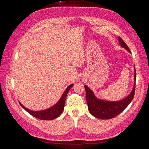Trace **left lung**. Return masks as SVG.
<instances>
[{
	"label": "left lung",
	"mask_w": 149,
	"mask_h": 149,
	"mask_svg": "<svg viewBox=\"0 0 149 149\" xmlns=\"http://www.w3.org/2000/svg\"><path fill=\"white\" fill-rule=\"evenodd\" d=\"M119 41L122 47L127 49L129 53H131L128 46L120 37H119ZM134 70L135 81L132 91L127 97L119 101H107L99 100L94 96L91 90L86 85H85L86 99L88 109L90 113L98 119H109L115 118L123 112L132 101L135 94L136 79V72L135 67Z\"/></svg>",
	"instance_id": "8db88e82"
}]
</instances>
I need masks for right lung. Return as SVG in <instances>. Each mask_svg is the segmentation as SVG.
<instances>
[{
  "mask_svg": "<svg viewBox=\"0 0 149 149\" xmlns=\"http://www.w3.org/2000/svg\"><path fill=\"white\" fill-rule=\"evenodd\" d=\"M73 86V84H72L66 88L64 93L63 94L61 99L55 106H53L52 107L49 108V109H47L46 110L40 111H33L26 109V108L23 105L21 104L20 102V104L21 106L23 107L25 111H27L29 114H30L31 116H33L36 118L41 120H53L58 118V117L62 113L63 111L67 94Z\"/></svg>",
  "mask_w": 149,
  "mask_h": 149,
  "instance_id": "obj_1",
  "label": "right lung"
}]
</instances>
